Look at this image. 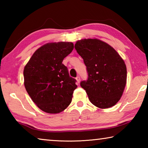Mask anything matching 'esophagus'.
I'll use <instances>...</instances> for the list:
<instances>
[{
    "instance_id": "obj_1",
    "label": "esophagus",
    "mask_w": 148,
    "mask_h": 148,
    "mask_svg": "<svg viewBox=\"0 0 148 148\" xmlns=\"http://www.w3.org/2000/svg\"><path fill=\"white\" fill-rule=\"evenodd\" d=\"M76 80H77V83H79V82H80V77H79V76H77V77H76Z\"/></svg>"
}]
</instances>
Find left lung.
Instances as JSON below:
<instances>
[{
	"instance_id": "8db88e82",
	"label": "left lung",
	"mask_w": 148,
	"mask_h": 148,
	"mask_svg": "<svg viewBox=\"0 0 148 148\" xmlns=\"http://www.w3.org/2000/svg\"><path fill=\"white\" fill-rule=\"evenodd\" d=\"M74 47L87 66L88 79L80 86L90 102L102 109L116 105L127 83L123 59L111 46L97 38L77 40Z\"/></svg>"
}]
</instances>
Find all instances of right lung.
Wrapping results in <instances>:
<instances>
[{"label": "right lung", "mask_w": 148, "mask_h": 148, "mask_svg": "<svg viewBox=\"0 0 148 148\" xmlns=\"http://www.w3.org/2000/svg\"><path fill=\"white\" fill-rule=\"evenodd\" d=\"M74 49L72 42H50L36 50L23 71L26 91L37 106L46 113L58 114L72 101L77 86L70 77L63 59Z\"/></svg>", "instance_id": "1"}]
</instances>
